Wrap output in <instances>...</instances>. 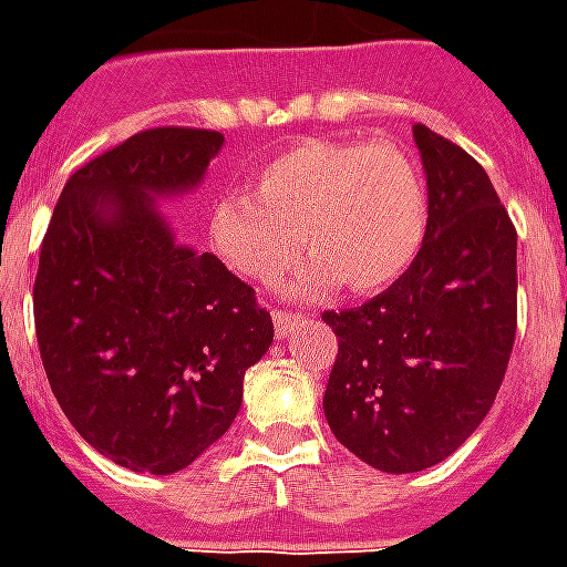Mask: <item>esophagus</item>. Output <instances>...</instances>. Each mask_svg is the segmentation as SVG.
<instances>
[{"label": "esophagus", "instance_id": "esophagus-1", "mask_svg": "<svg viewBox=\"0 0 567 567\" xmlns=\"http://www.w3.org/2000/svg\"><path fill=\"white\" fill-rule=\"evenodd\" d=\"M297 316L295 312H285V309H276L272 312V328H276V337H288V333L295 331Z\"/></svg>", "mask_w": 567, "mask_h": 567}]
</instances>
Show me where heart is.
Listing matches in <instances>:
<instances>
[{
	"instance_id": "obj_1",
	"label": "heart",
	"mask_w": 567,
	"mask_h": 567,
	"mask_svg": "<svg viewBox=\"0 0 567 567\" xmlns=\"http://www.w3.org/2000/svg\"><path fill=\"white\" fill-rule=\"evenodd\" d=\"M427 221L425 178L401 145L303 140L260 169L255 194H227L212 206L209 243L227 267L264 285L307 246L312 260L297 291L340 282L368 295L416 260Z\"/></svg>"
}]
</instances>
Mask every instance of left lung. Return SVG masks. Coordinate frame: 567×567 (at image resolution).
<instances>
[{
	"instance_id": "8db88e82",
	"label": "left lung",
	"mask_w": 567,
	"mask_h": 567,
	"mask_svg": "<svg viewBox=\"0 0 567 567\" xmlns=\"http://www.w3.org/2000/svg\"><path fill=\"white\" fill-rule=\"evenodd\" d=\"M427 236L382 295L321 312L337 333L333 437L385 474L450 458L495 404L516 337V227L486 169L425 124Z\"/></svg>"
}]
</instances>
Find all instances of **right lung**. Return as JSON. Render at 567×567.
<instances>
[{
    "label": "right lung",
    "instance_id": "obj_1",
    "mask_svg": "<svg viewBox=\"0 0 567 567\" xmlns=\"http://www.w3.org/2000/svg\"><path fill=\"white\" fill-rule=\"evenodd\" d=\"M218 130L154 127L69 175L32 285L35 340L72 427L121 467L175 474L234 425L272 343L255 288L175 243L154 199L197 187Z\"/></svg>",
    "mask_w": 567,
    "mask_h": 567
}]
</instances>
